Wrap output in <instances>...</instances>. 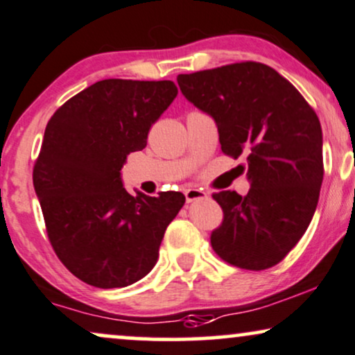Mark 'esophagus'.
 Wrapping results in <instances>:
<instances>
[{
    "mask_svg": "<svg viewBox=\"0 0 355 355\" xmlns=\"http://www.w3.org/2000/svg\"><path fill=\"white\" fill-rule=\"evenodd\" d=\"M185 198H187V203H193L196 200H205L208 198V193L203 190H198V189H189L185 190Z\"/></svg>",
    "mask_w": 355,
    "mask_h": 355,
    "instance_id": "1",
    "label": "esophagus"
}]
</instances>
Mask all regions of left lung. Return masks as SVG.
Returning <instances> with one entry per match:
<instances>
[{
  "mask_svg": "<svg viewBox=\"0 0 355 355\" xmlns=\"http://www.w3.org/2000/svg\"><path fill=\"white\" fill-rule=\"evenodd\" d=\"M185 99L218 127L221 150L248 152L246 196L220 191L223 223L211 233L215 253L233 266H275L306 233L321 191L322 130L296 87L261 62H238L180 74Z\"/></svg>",
  "mask_w": 355,
  "mask_h": 355,
  "instance_id": "obj_1",
  "label": "left lung"
}]
</instances>
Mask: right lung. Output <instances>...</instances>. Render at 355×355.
Here are the masks:
<instances>
[{
  "label": "right lung",
  "mask_w": 355,
  "mask_h": 355,
  "mask_svg": "<svg viewBox=\"0 0 355 355\" xmlns=\"http://www.w3.org/2000/svg\"><path fill=\"white\" fill-rule=\"evenodd\" d=\"M177 94L172 80H99L46 125L34 191L55 254L84 283L125 288L159 259L166 226L185 195H130L121 170L130 152L145 148L152 123Z\"/></svg>",
  "instance_id": "right-lung-1"
}]
</instances>
